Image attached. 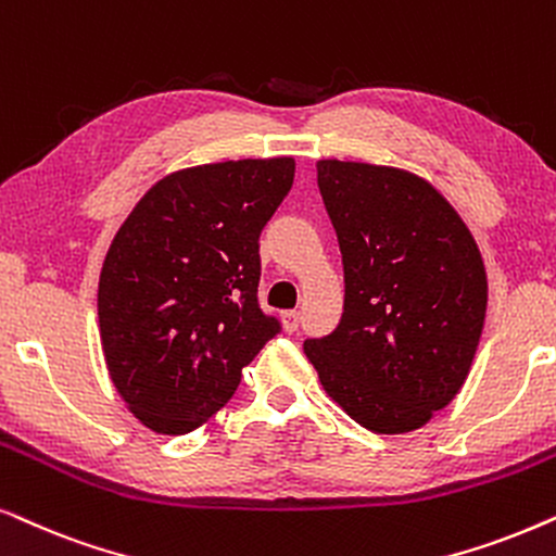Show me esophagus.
<instances>
[{"label":"esophagus","instance_id":"esophagus-1","mask_svg":"<svg viewBox=\"0 0 556 556\" xmlns=\"http://www.w3.org/2000/svg\"><path fill=\"white\" fill-rule=\"evenodd\" d=\"M282 328L287 332H294L300 328V313H298V309H287V313H282Z\"/></svg>","mask_w":556,"mask_h":556}]
</instances>
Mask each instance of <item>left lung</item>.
<instances>
[{"label": "left lung", "mask_w": 556, "mask_h": 556, "mask_svg": "<svg viewBox=\"0 0 556 556\" xmlns=\"http://www.w3.org/2000/svg\"><path fill=\"white\" fill-rule=\"evenodd\" d=\"M343 254L345 300L328 338L305 340L325 394L376 434L425 427L460 394L488 305L483 256L425 177L317 160Z\"/></svg>", "instance_id": "8db88e82"}]
</instances>
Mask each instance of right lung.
Masks as SVG:
<instances>
[{
	"instance_id": "right-lung-1",
	"label": "right lung",
	"mask_w": 556,
	"mask_h": 556,
	"mask_svg": "<svg viewBox=\"0 0 556 556\" xmlns=\"http://www.w3.org/2000/svg\"><path fill=\"white\" fill-rule=\"evenodd\" d=\"M294 157L169 173L118 228L99 277L109 379L157 434L203 427L279 332L258 309V233L290 192Z\"/></svg>"
}]
</instances>
